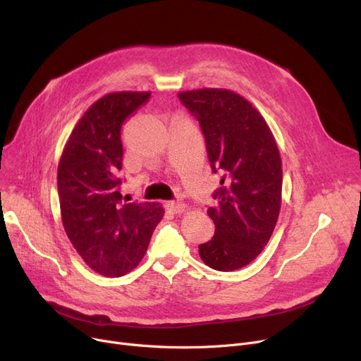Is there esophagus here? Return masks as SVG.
<instances>
[{
    "instance_id": "1",
    "label": "esophagus",
    "mask_w": 361,
    "mask_h": 361,
    "mask_svg": "<svg viewBox=\"0 0 361 361\" xmlns=\"http://www.w3.org/2000/svg\"><path fill=\"white\" fill-rule=\"evenodd\" d=\"M166 207L169 211H173L174 214H183L187 209V204L181 202H168Z\"/></svg>"
}]
</instances>
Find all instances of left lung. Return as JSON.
I'll use <instances>...</instances> for the list:
<instances>
[{
	"instance_id": "1",
	"label": "left lung",
	"mask_w": 361,
	"mask_h": 361,
	"mask_svg": "<svg viewBox=\"0 0 361 361\" xmlns=\"http://www.w3.org/2000/svg\"><path fill=\"white\" fill-rule=\"evenodd\" d=\"M180 101L197 118L214 173L224 174L207 209L215 235L199 245L207 267L230 272L253 262L268 244L282 200V162L262 114L241 94L216 87L184 90Z\"/></svg>"
}]
</instances>
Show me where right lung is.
<instances>
[{"label": "right lung", "instance_id": "right-lung-1", "mask_svg": "<svg viewBox=\"0 0 361 361\" xmlns=\"http://www.w3.org/2000/svg\"><path fill=\"white\" fill-rule=\"evenodd\" d=\"M150 92H112L92 104L74 126L59 164L64 230L90 269L116 278L145 256L165 211L155 202L124 203L121 126Z\"/></svg>", "mask_w": 361, "mask_h": 361}]
</instances>
